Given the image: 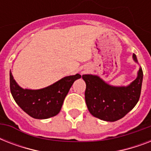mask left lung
<instances>
[{
    "mask_svg": "<svg viewBox=\"0 0 151 151\" xmlns=\"http://www.w3.org/2000/svg\"><path fill=\"white\" fill-rule=\"evenodd\" d=\"M133 60L138 63L135 54ZM141 66L137 77L127 86H113L97 75L84 74L86 84L85 102L90 114L106 122H116L124 117L138 103L143 82Z\"/></svg>",
    "mask_w": 151,
    "mask_h": 151,
    "instance_id": "left-lung-1",
    "label": "left lung"
}]
</instances>
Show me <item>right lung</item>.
<instances>
[{"mask_svg":"<svg viewBox=\"0 0 151 151\" xmlns=\"http://www.w3.org/2000/svg\"><path fill=\"white\" fill-rule=\"evenodd\" d=\"M79 73L64 77L54 84L41 89L22 88L18 85L10 70V90L13 99L24 112L36 119H47L61 110L64 99Z\"/></svg>","mask_w":151,"mask_h":151,"instance_id":"1","label":"right lung"}]
</instances>
